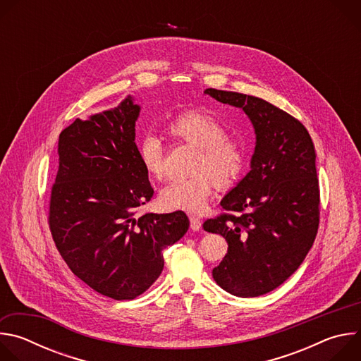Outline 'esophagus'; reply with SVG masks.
<instances>
[{
  "mask_svg": "<svg viewBox=\"0 0 361 361\" xmlns=\"http://www.w3.org/2000/svg\"><path fill=\"white\" fill-rule=\"evenodd\" d=\"M190 227L192 231H198L201 228V220L195 216H190Z\"/></svg>",
  "mask_w": 361,
  "mask_h": 361,
  "instance_id": "1",
  "label": "esophagus"
}]
</instances>
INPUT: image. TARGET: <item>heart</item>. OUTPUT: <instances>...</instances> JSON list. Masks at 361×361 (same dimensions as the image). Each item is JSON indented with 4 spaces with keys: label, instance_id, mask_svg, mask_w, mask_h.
Listing matches in <instances>:
<instances>
[{
    "label": "heart",
    "instance_id": "obj_1",
    "mask_svg": "<svg viewBox=\"0 0 361 361\" xmlns=\"http://www.w3.org/2000/svg\"><path fill=\"white\" fill-rule=\"evenodd\" d=\"M169 134L191 147L195 152L187 178L173 180L160 191V204L166 210L198 213L204 209L213 183L219 188L231 185L245 164L244 144L226 135L220 120L204 111H187L173 118L167 126ZM138 160L154 178L166 174V151L156 134H145L137 145Z\"/></svg>",
    "mask_w": 361,
    "mask_h": 361
}]
</instances>
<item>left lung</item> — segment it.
<instances>
[{
  "label": "left lung",
  "mask_w": 361,
  "mask_h": 361,
  "mask_svg": "<svg viewBox=\"0 0 361 361\" xmlns=\"http://www.w3.org/2000/svg\"><path fill=\"white\" fill-rule=\"evenodd\" d=\"M204 94L241 109L255 133L250 171L220 202L235 216L202 226L228 244L213 277L233 295H263L300 267L314 243L320 205L314 144L298 120L266 99L214 88Z\"/></svg>",
  "instance_id": "1"
}]
</instances>
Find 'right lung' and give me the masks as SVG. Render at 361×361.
Instances as JSON below:
<instances>
[{
    "label": "right lung",
    "mask_w": 361,
    "mask_h": 361,
    "mask_svg": "<svg viewBox=\"0 0 361 361\" xmlns=\"http://www.w3.org/2000/svg\"><path fill=\"white\" fill-rule=\"evenodd\" d=\"M140 111L127 95L116 109L63 130L49 200V228L64 262L114 300H133L156 281L164 269L163 250L190 226L183 212L135 217L154 194L137 156Z\"/></svg>",
    "instance_id": "1"
}]
</instances>
